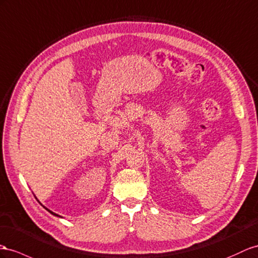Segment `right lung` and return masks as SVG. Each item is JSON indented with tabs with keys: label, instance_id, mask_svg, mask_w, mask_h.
I'll use <instances>...</instances> for the list:
<instances>
[{
	"label": "right lung",
	"instance_id": "add662e5",
	"mask_svg": "<svg viewBox=\"0 0 258 258\" xmlns=\"http://www.w3.org/2000/svg\"><path fill=\"white\" fill-rule=\"evenodd\" d=\"M44 208H45V207H44ZM45 209H47V210H48V211H49V213H50V214H52V215H54V216H56V217H60V216H58V215H56V214H54V213H53V211H51V210H49V209H48V208H45Z\"/></svg>",
	"mask_w": 258,
	"mask_h": 258
}]
</instances>
